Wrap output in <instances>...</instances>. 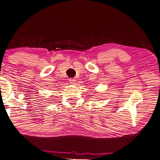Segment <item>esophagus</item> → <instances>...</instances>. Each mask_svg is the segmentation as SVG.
Instances as JSON below:
<instances>
[{"label":"esophagus","instance_id":"1","mask_svg":"<svg viewBox=\"0 0 160 160\" xmlns=\"http://www.w3.org/2000/svg\"><path fill=\"white\" fill-rule=\"evenodd\" d=\"M75 81H76L75 78H69V82L72 84H75Z\"/></svg>","mask_w":160,"mask_h":160}]
</instances>
